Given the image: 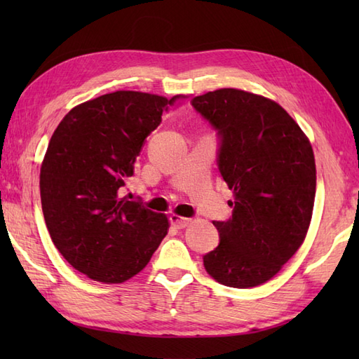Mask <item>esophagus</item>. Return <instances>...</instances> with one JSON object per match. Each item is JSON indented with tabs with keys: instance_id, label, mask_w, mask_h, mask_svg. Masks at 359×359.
<instances>
[{
	"instance_id": "1",
	"label": "esophagus",
	"mask_w": 359,
	"mask_h": 359,
	"mask_svg": "<svg viewBox=\"0 0 359 359\" xmlns=\"http://www.w3.org/2000/svg\"><path fill=\"white\" fill-rule=\"evenodd\" d=\"M170 220H171V224L175 226V228H185L188 224H189V220L191 219H188V217H182V216H179V215H172L170 216Z\"/></svg>"
}]
</instances>
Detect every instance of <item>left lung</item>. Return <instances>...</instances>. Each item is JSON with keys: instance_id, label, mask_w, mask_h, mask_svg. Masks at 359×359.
<instances>
[{"instance_id": "obj_1", "label": "left lung", "mask_w": 359, "mask_h": 359, "mask_svg": "<svg viewBox=\"0 0 359 359\" xmlns=\"http://www.w3.org/2000/svg\"><path fill=\"white\" fill-rule=\"evenodd\" d=\"M222 144L219 171L233 191V216L212 222L219 245L203 256L222 285L251 288L280 271L306 239L316 193L309 137L270 98L224 88L191 100Z\"/></svg>"}]
</instances>
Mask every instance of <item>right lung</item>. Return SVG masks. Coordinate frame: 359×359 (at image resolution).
Segmentation results:
<instances>
[{
  "label": "right lung",
  "mask_w": 359,
  "mask_h": 359,
  "mask_svg": "<svg viewBox=\"0 0 359 359\" xmlns=\"http://www.w3.org/2000/svg\"><path fill=\"white\" fill-rule=\"evenodd\" d=\"M184 98L116 90L77 104L53 131L40 171L46 226L62 256L89 279H131L168 234L166 215L129 201L123 188L144 139Z\"/></svg>",
  "instance_id": "1"
}]
</instances>
